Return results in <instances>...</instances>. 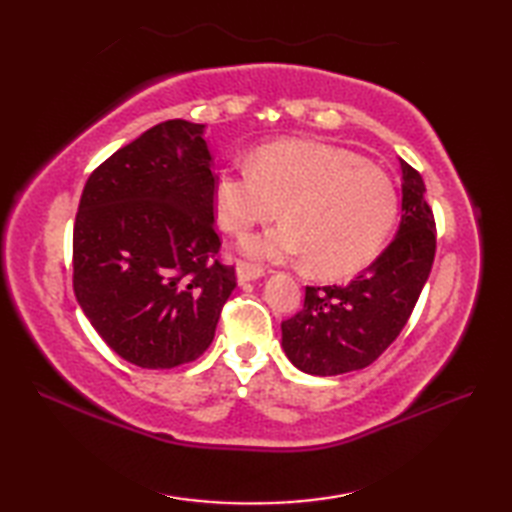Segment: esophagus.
<instances>
[{"label": "esophagus", "instance_id": "esophagus-1", "mask_svg": "<svg viewBox=\"0 0 512 512\" xmlns=\"http://www.w3.org/2000/svg\"><path fill=\"white\" fill-rule=\"evenodd\" d=\"M262 275H264V266L253 264V262H246V259H239V262H237V279H239V284H246V281L259 279Z\"/></svg>", "mask_w": 512, "mask_h": 512}]
</instances>
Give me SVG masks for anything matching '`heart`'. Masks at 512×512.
<instances>
[{
	"instance_id": "heart-1",
	"label": "heart",
	"mask_w": 512,
	"mask_h": 512,
	"mask_svg": "<svg viewBox=\"0 0 512 512\" xmlns=\"http://www.w3.org/2000/svg\"><path fill=\"white\" fill-rule=\"evenodd\" d=\"M215 211L224 231L246 235L275 220L284 224L248 239L259 257H306L319 277H347L380 253L398 217V193L387 173L343 147L317 140H281L257 149L250 169L222 171Z\"/></svg>"
}]
</instances>
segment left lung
Here are the masks:
<instances>
[{
    "label": "left lung",
    "instance_id": "left-lung-1",
    "mask_svg": "<svg viewBox=\"0 0 512 512\" xmlns=\"http://www.w3.org/2000/svg\"><path fill=\"white\" fill-rule=\"evenodd\" d=\"M396 237L345 286H306L303 308L281 321V343L301 372L336 376L372 365L405 328L436 257V217L420 173L400 160Z\"/></svg>",
    "mask_w": 512,
    "mask_h": 512
}]
</instances>
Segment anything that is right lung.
Masks as SVG:
<instances>
[{
    "instance_id": "add662e5",
    "label": "right lung",
    "mask_w": 512,
    "mask_h": 512,
    "mask_svg": "<svg viewBox=\"0 0 512 512\" xmlns=\"http://www.w3.org/2000/svg\"><path fill=\"white\" fill-rule=\"evenodd\" d=\"M204 125L165 121L96 167L72 233V286L85 317L127 363L171 369L215 336L235 266L220 262Z\"/></svg>"
}]
</instances>
